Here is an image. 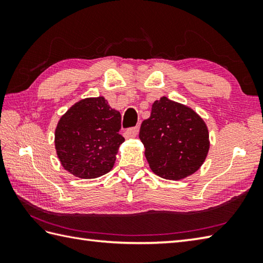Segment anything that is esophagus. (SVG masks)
Here are the masks:
<instances>
[{"mask_svg": "<svg viewBox=\"0 0 263 263\" xmlns=\"http://www.w3.org/2000/svg\"><path fill=\"white\" fill-rule=\"evenodd\" d=\"M138 132H139V128L138 126L136 127H130L127 128V130L124 132V137L127 138H136L138 136Z\"/></svg>", "mask_w": 263, "mask_h": 263, "instance_id": "34e87169", "label": "esophagus"}]
</instances>
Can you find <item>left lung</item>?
I'll return each mask as SVG.
<instances>
[{
  "label": "left lung",
  "instance_id": "1",
  "mask_svg": "<svg viewBox=\"0 0 263 263\" xmlns=\"http://www.w3.org/2000/svg\"><path fill=\"white\" fill-rule=\"evenodd\" d=\"M150 170L165 180H183L206 158L210 141L205 122L197 111L163 96L153 104L139 133Z\"/></svg>",
  "mask_w": 263,
  "mask_h": 263
}]
</instances>
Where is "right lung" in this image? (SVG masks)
Returning a JSON list of instances; mask_svg holds the SVG:
<instances>
[{
  "mask_svg": "<svg viewBox=\"0 0 263 263\" xmlns=\"http://www.w3.org/2000/svg\"><path fill=\"white\" fill-rule=\"evenodd\" d=\"M120 128V111L103 96L72 105L55 128V149L63 168L85 180L107 174L124 142Z\"/></svg>",
  "mask_w": 263,
  "mask_h": 263,
  "instance_id": "1",
  "label": "right lung"
}]
</instances>
